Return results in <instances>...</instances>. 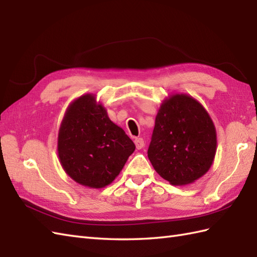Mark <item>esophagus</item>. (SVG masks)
<instances>
[{
  "instance_id": "34e87169",
  "label": "esophagus",
  "mask_w": 257,
  "mask_h": 257,
  "mask_svg": "<svg viewBox=\"0 0 257 257\" xmlns=\"http://www.w3.org/2000/svg\"><path fill=\"white\" fill-rule=\"evenodd\" d=\"M135 145H136V148L138 150L143 149L144 146H145V140L143 138H136L135 139Z\"/></svg>"
}]
</instances>
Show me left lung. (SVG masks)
<instances>
[{"label": "left lung", "mask_w": 257, "mask_h": 257, "mask_svg": "<svg viewBox=\"0 0 257 257\" xmlns=\"http://www.w3.org/2000/svg\"><path fill=\"white\" fill-rule=\"evenodd\" d=\"M216 152L210 114L193 97L172 95L161 103L148 149L155 170L173 185L192 183L209 171Z\"/></svg>", "instance_id": "1"}]
</instances>
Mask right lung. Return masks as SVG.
<instances>
[{"mask_svg": "<svg viewBox=\"0 0 257 257\" xmlns=\"http://www.w3.org/2000/svg\"><path fill=\"white\" fill-rule=\"evenodd\" d=\"M136 149L91 94L68 106L58 133L61 165L74 181L92 189L110 184Z\"/></svg>", "mask_w": 257, "mask_h": 257, "instance_id": "right-lung-1", "label": "right lung"}]
</instances>
